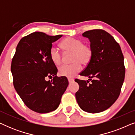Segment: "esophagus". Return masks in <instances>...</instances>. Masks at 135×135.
Masks as SVG:
<instances>
[{"mask_svg": "<svg viewBox=\"0 0 135 135\" xmlns=\"http://www.w3.org/2000/svg\"><path fill=\"white\" fill-rule=\"evenodd\" d=\"M68 82H69V83H71L74 81V79L73 78H68Z\"/></svg>", "mask_w": 135, "mask_h": 135, "instance_id": "esophagus-1", "label": "esophagus"}]
</instances>
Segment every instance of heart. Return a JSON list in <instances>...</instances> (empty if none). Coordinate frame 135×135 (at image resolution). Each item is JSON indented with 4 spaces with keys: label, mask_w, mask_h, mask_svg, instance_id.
Instances as JSON below:
<instances>
[{
    "label": "heart",
    "mask_w": 135,
    "mask_h": 135,
    "mask_svg": "<svg viewBox=\"0 0 135 135\" xmlns=\"http://www.w3.org/2000/svg\"><path fill=\"white\" fill-rule=\"evenodd\" d=\"M61 47L66 52H73L71 64H63L58 69V73L62 76L72 77L80 71V63L83 65L88 64L91 60L93 51L90 46L84 44L81 39L68 37L61 44ZM50 56L55 65H59L62 60V55L60 50L52 46L50 50Z\"/></svg>",
    "instance_id": "heart-1"
}]
</instances>
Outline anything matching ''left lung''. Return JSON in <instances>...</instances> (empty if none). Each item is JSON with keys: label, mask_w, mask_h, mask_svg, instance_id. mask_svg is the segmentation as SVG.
Here are the masks:
<instances>
[{"label": "left lung", "mask_w": 135, "mask_h": 135, "mask_svg": "<svg viewBox=\"0 0 135 135\" xmlns=\"http://www.w3.org/2000/svg\"><path fill=\"white\" fill-rule=\"evenodd\" d=\"M82 36L90 40L93 55L80 74L88 80H75L79 85L75 97L83 110L98 113L110 108L119 97L125 79L124 58L119 44L106 31L93 29Z\"/></svg>", "instance_id": "obj_1"}]
</instances>
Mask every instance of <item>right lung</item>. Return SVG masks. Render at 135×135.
Here are the masks:
<instances>
[{
  "instance_id": "obj_1",
  "label": "right lung",
  "mask_w": 135,
  "mask_h": 135,
  "mask_svg": "<svg viewBox=\"0 0 135 135\" xmlns=\"http://www.w3.org/2000/svg\"><path fill=\"white\" fill-rule=\"evenodd\" d=\"M61 37L31 33L20 40L13 57L14 87L26 106L38 113L56 109L69 84L66 77L57 76L58 69L50 56L52 43ZM47 76L54 78L46 81Z\"/></svg>"
}]
</instances>
